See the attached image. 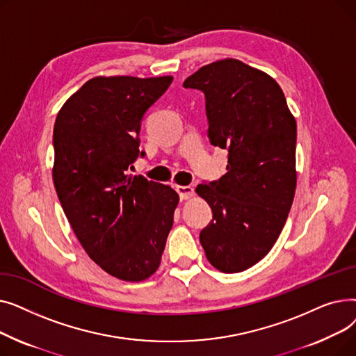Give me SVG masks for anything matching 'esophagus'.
Returning a JSON list of instances; mask_svg holds the SVG:
<instances>
[{
  "instance_id": "obj_1",
  "label": "esophagus",
  "mask_w": 356,
  "mask_h": 356,
  "mask_svg": "<svg viewBox=\"0 0 356 356\" xmlns=\"http://www.w3.org/2000/svg\"><path fill=\"white\" fill-rule=\"evenodd\" d=\"M176 191L181 200H188L195 196V189L192 186H176Z\"/></svg>"
}]
</instances>
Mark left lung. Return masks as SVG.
Returning a JSON list of instances; mask_svg holds the SVG:
<instances>
[{
	"mask_svg": "<svg viewBox=\"0 0 356 356\" xmlns=\"http://www.w3.org/2000/svg\"><path fill=\"white\" fill-rule=\"evenodd\" d=\"M183 86L204 93L209 140L228 149L227 173L196 188L213 212L200 244L216 270L241 273L270 252L287 220L296 120L270 74L236 59L202 66Z\"/></svg>",
	"mask_w": 356,
	"mask_h": 356,
	"instance_id": "8db88e82",
	"label": "left lung"
}]
</instances>
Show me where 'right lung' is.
Instances as JSON below:
<instances>
[{"mask_svg": "<svg viewBox=\"0 0 356 356\" xmlns=\"http://www.w3.org/2000/svg\"><path fill=\"white\" fill-rule=\"evenodd\" d=\"M173 76H97L63 104L53 128V181L63 212L90 259L112 277H152L173 227L179 195L128 176L140 152L144 112Z\"/></svg>", "mask_w": 356, "mask_h": 356, "instance_id": "1", "label": "right lung"}]
</instances>
